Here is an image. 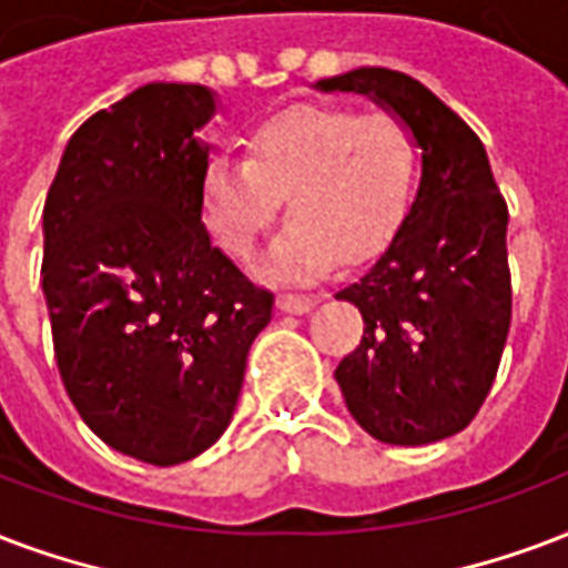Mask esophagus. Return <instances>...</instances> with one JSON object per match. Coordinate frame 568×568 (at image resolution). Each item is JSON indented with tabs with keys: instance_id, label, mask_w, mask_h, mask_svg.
I'll return each instance as SVG.
<instances>
[{
	"instance_id": "34e87169",
	"label": "esophagus",
	"mask_w": 568,
	"mask_h": 568,
	"mask_svg": "<svg viewBox=\"0 0 568 568\" xmlns=\"http://www.w3.org/2000/svg\"><path fill=\"white\" fill-rule=\"evenodd\" d=\"M315 303H318L315 297H306V294H292V292H283L280 297H276V306H280L283 313H294V315L310 313Z\"/></svg>"
}]
</instances>
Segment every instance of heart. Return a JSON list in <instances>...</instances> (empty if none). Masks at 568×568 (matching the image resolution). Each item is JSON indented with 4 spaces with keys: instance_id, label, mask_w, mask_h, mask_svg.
Here are the masks:
<instances>
[{
    "instance_id": "1",
    "label": "heart",
    "mask_w": 568,
    "mask_h": 568,
    "mask_svg": "<svg viewBox=\"0 0 568 568\" xmlns=\"http://www.w3.org/2000/svg\"><path fill=\"white\" fill-rule=\"evenodd\" d=\"M417 175V136L399 115L292 103L246 130L244 163L207 160L202 220L232 258L250 262L285 199L292 223L271 267L315 276L336 255L348 265L375 258L405 223Z\"/></svg>"
}]
</instances>
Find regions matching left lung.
Wrapping results in <instances>:
<instances>
[{"instance_id": "1", "label": "left lung", "mask_w": 568, "mask_h": 568, "mask_svg": "<svg viewBox=\"0 0 568 568\" xmlns=\"http://www.w3.org/2000/svg\"><path fill=\"white\" fill-rule=\"evenodd\" d=\"M399 115L423 149V179L396 237L336 297L363 315V339L336 366L345 405L372 438L419 447L456 435L483 408L513 324L509 211L486 145L423 82L389 68L318 82Z\"/></svg>"}]
</instances>
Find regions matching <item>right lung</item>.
I'll use <instances>...</instances> for the list:
<instances>
[{"label": "right lung", "mask_w": 568, "mask_h": 568, "mask_svg": "<svg viewBox=\"0 0 568 568\" xmlns=\"http://www.w3.org/2000/svg\"><path fill=\"white\" fill-rule=\"evenodd\" d=\"M214 92L149 82L77 128L43 202L41 283L59 375L124 456L181 465L226 432L274 313L202 223Z\"/></svg>", "instance_id": "add662e5"}]
</instances>
